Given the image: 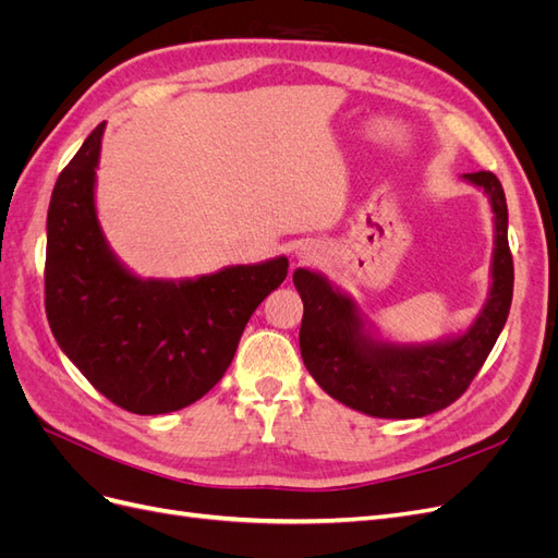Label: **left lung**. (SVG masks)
Segmentation results:
<instances>
[{
    "label": "left lung",
    "instance_id": "8db88e82",
    "mask_svg": "<svg viewBox=\"0 0 558 558\" xmlns=\"http://www.w3.org/2000/svg\"><path fill=\"white\" fill-rule=\"evenodd\" d=\"M492 197L496 214L494 283L486 307L463 337L430 347H388L361 330L353 302L310 269H295L293 283L305 305L300 353L310 375L328 396L381 418H416L459 400L492 353L508 320L514 263L508 244V202L494 172L463 174Z\"/></svg>",
    "mask_w": 558,
    "mask_h": 558
}]
</instances>
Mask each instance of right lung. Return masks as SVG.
Returning a JSON list of instances; mask_svg holds the SVG:
<instances>
[{
    "label": "right lung",
    "instance_id": "1",
    "mask_svg": "<svg viewBox=\"0 0 558 558\" xmlns=\"http://www.w3.org/2000/svg\"><path fill=\"white\" fill-rule=\"evenodd\" d=\"M99 123L60 172L48 205V326L99 393L132 414H167L221 381L251 314L289 260L238 265L195 281H142L113 258L95 216Z\"/></svg>",
    "mask_w": 558,
    "mask_h": 558
}]
</instances>
